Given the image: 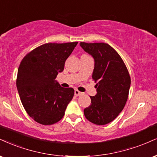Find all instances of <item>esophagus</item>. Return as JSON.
<instances>
[{
    "label": "esophagus",
    "instance_id": "obj_1",
    "mask_svg": "<svg viewBox=\"0 0 157 157\" xmlns=\"http://www.w3.org/2000/svg\"><path fill=\"white\" fill-rule=\"evenodd\" d=\"M82 92L79 91L78 90H75V95L77 96V97H79V96L82 95Z\"/></svg>",
    "mask_w": 157,
    "mask_h": 157
}]
</instances>
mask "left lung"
Returning a JSON list of instances; mask_svg holds the SVG:
<instances>
[{"label":"left lung","instance_id":"1","mask_svg":"<svg viewBox=\"0 0 157 157\" xmlns=\"http://www.w3.org/2000/svg\"><path fill=\"white\" fill-rule=\"evenodd\" d=\"M86 52L94 58L92 79L97 82V94L90 97L91 104L84 109L85 117L97 125L113 121L125 106L131 78L119 54L106 43L80 42Z\"/></svg>","mask_w":157,"mask_h":157}]
</instances>
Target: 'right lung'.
Segmentation results:
<instances>
[{"label":"right lung","mask_w":157,"mask_h":157,"mask_svg":"<svg viewBox=\"0 0 157 157\" xmlns=\"http://www.w3.org/2000/svg\"><path fill=\"white\" fill-rule=\"evenodd\" d=\"M77 43H47L26 54L20 62L16 80L19 95L28 116L39 124L52 125L61 120L72 99L73 88H63L55 79L63 71Z\"/></svg>","instance_id":"right-lung-1"}]
</instances>
